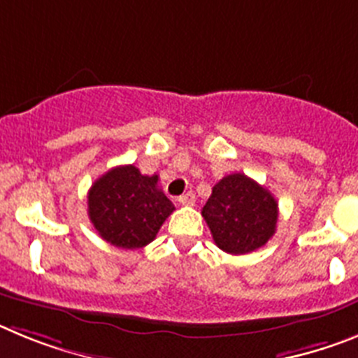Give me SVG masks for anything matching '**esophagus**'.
Returning <instances> with one entry per match:
<instances>
[{
  "mask_svg": "<svg viewBox=\"0 0 358 358\" xmlns=\"http://www.w3.org/2000/svg\"><path fill=\"white\" fill-rule=\"evenodd\" d=\"M178 201H180V205H183V207H191V205H194L196 203V196L189 191V192H185V194L180 196Z\"/></svg>",
  "mask_w": 358,
  "mask_h": 358,
  "instance_id": "1",
  "label": "esophagus"
}]
</instances>
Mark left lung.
I'll return each mask as SVG.
<instances>
[{
	"instance_id": "8db88e82",
	"label": "left lung",
	"mask_w": 358,
	"mask_h": 358,
	"mask_svg": "<svg viewBox=\"0 0 358 358\" xmlns=\"http://www.w3.org/2000/svg\"><path fill=\"white\" fill-rule=\"evenodd\" d=\"M201 215L217 248L230 255H246L275 235L278 203L266 187L234 173L212 187Z\"/></svg>"
}]
</instances>
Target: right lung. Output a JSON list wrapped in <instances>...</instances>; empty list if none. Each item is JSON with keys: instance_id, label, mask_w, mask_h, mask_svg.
I'll list each match as a JSON object with an SVG mask.
<instances>
[{"instance_id": "right-lung-1", "label": "right lung", "mask_w": 358, "mask_h": 358, "mask_svg": "<svg viewBox=\"0 0 358 358\" xmlns=\"http://www.w3.org/2000/svg\"><path fill=\"white\" fill-rule=\"evenodd\" d=\"M87 198L89 219L99 237L124 250L150 244L175 210L159 189V175H141L135 166H117L101 175Z\"/></svg>"}]
</instances>
